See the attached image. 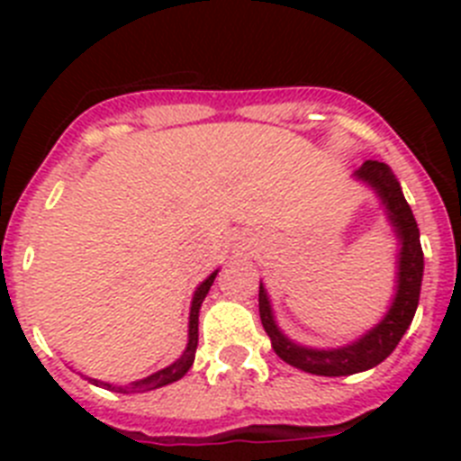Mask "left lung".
<instances>
[{
	"label": "left lung",
	"mask_w": 461,
	"mask_h": 461,
	"mask_svg": "<svg viewBox=\"0 0 461 461\" xmlns=\"http://www.w3.org/2000/svg\"><path fill=\"white\" fill-rule=\"evenodd\" d=\"M356 177L367 182L376 191L381 203L385 205V212H388L390 223L394 226L399 244H402L397 260V293H394V300L390 304L388 313H385V319L378 325H374L367 335H362L353 344L339 346V348H328V351L325 348H307V346H300L288 339L276 328L275 316H272L270 297H267L263 284H260L258 291L260 323L266 328L276 356L284 362H288V365H293V367L316 374V376H351V374L367 372V369L381 365L394 351V346L399 344V339L409 330L411 321L415 316V309H418V300H420L422 267H425L420 230H418L413 212H411L409 203H406L404 194H402L397 177H394L388 166L381 164V161H374V158L365 161L356 170Z\"/></svg>",
	"instance_id": "1"
}]
</instances>
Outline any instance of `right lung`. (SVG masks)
Returning <instances> with one entry per match:
<instances>
[{
	"label": "right lung",
	"instance_id": "right-lung-1",
	"mask_svg": "<svg viewBox=\"0 0 461 461\" xmlns=\"http://www.w3.org/2000/svg\"><path fill=\"white\" fill-rule=\"evenodd\" d=\"M219 270L212 272L205 281H203L201 286L195 288L194 293V300H191V313H189V344H186L185 353H182L173 365H168L166 369H158L157 374H149V376L140 378V381H133L129 385H113V383H104V381H96V378H89L94 385H104L108 390H115V393H148V390H157V388H164L168 383L173 381H180L186 372L191 369L194 365V357H195V346H198V312H201V304L205 300L207 291L210 286L214 284V276H217Z\"/></svg>",
	"mask_w": 461,
	"mask_h": 461
}]
</instances>
